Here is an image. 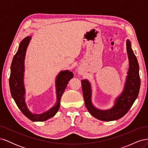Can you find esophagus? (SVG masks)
Here are the masks:
<instances>
[{
  "mask_svg": "<svg viewBox=\"0 0 148 148\" xmlns=\"http://www.w3.org/2000/svg\"><path fill=\"white\" fill-rule=\"evenodd\" d=\"M78 73H79V74H80V75L83 74V71H82V69H78Z\"/></svg>",
  "mask_w": 148,
  "mask_h": 148,
  "instance_id": "34e87169",
  "label": "esophagus"
}]
</instances>
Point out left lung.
I'll list each match as a JSON object with an SVG mask.
<instances>
[{
	"label": "left lung",
	"instance_id": "8db88e82",
	"mask_svg": "<svg viewBox=\"0 0 148 148\" xmlns=\"http://www.w3.org/2000/svg\"><path fill=\"white\" fill-rule=\"evenodd\" d=\"M127 52L129 61L127 76L122 93L114 101V105L110 109L101 110L97 108L92 102L91 85L88 79H82V90L85 106L94 117L102 121L118 120L126 114L131 108L138 96L140 88L139 64L134 53L131 42L127 39Z\"/></svg>",
	"mask_w": 148,
	"mask_h": 148
}]
</instances>
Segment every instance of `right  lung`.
Here are the masks:
<instances>
[{"label": "right lung", "instance_id": "right-lung-1", "mask_svg": "<svg viewBox=\"0 0 148 148\" xmlns=\"http://www.w3.org/2000/svg\"><path fill=\"white\" fill-rule=\"evenodd\" d=\"M31 36H28L20 43L18 49L13 57L10 67L9 85L11 95L16 106L26 117L33 122H43L53 117L59 109L61 97L73 74L69 70H62L57 75L56 79L57 101L55 105L50 109L42 114L32 113L28 109L25 99V87L24 84L25 59L26 49Z\"/></svg>", "mask_w": 148, "mask_h": 148}]
</instances>
